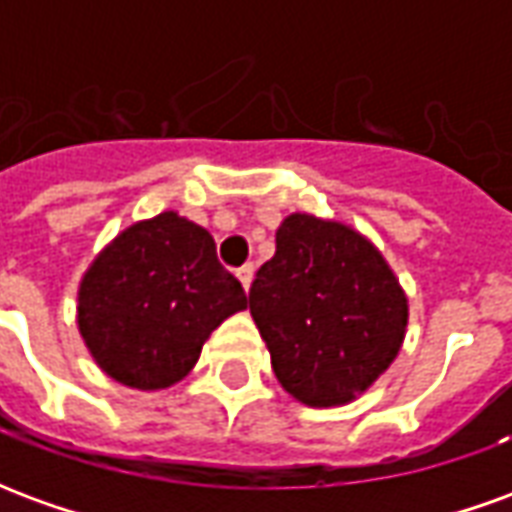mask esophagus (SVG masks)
Segmentation results:
<instances>
[{
  "label": "esophagus",
  "mask_w": 512,
  "mask_h": 512,
  "mask_svg": "<svg viewBox=\"0 0 512 512\" xmlns=\"http://www.w3.org/2000/svg\"><path fill=\"white\" fill-rule=\"evenodd\" d=\"M235 277H238V282L244 285V290H249V285H252V277H255V268L241 266L238 271H235Z\"/></svg>",
  "instance_id": "1"
}]
</instances>
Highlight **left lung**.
<instances>
[{
    "label": "left lung",
    "mask_w": 512,
    "mask_h": 512,
    "mask_svg": "<svg viewBox=\"0 0 512 512\" xmlns=\"http://www.w3.org/2000/svg\"><path fill=\"white\" fill-rule=\"evenodd\" d=\"M249 312L282 389L312 408L365 395L400 354L408 326L406 290L376 244L312 213L282 219Z\"/></svg>",
    "instance_id": "1"
}]
</instances>
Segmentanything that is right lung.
Wrapping results in <instances>:
<instances>
[{"mask_svg": "<svg viewBox=\"0 0 512 512\" xmlns=\"http://www.w3.org/2000/svg\"><path fill=\"white\" fill-rule=\"evenodd\" d=\"M241 310L246 293L219 266L211 233L164 211L95 255L79 282L76 323L106 376L156 392L189 376L213 329Z\"/></svg>", "mask_w": 512, "mask_h": 512, "instance_id": "right-lung-1", "label": "right lung"}]
</instances>
